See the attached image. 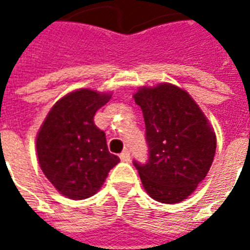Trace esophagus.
<instances>
[{
    "label": "esophagus",
    "mask_w": 250,
    "mask_h": 250,
    "mask_svg": "<svg viewBox=\"0 0 250 250\" xmlns=\"http://www.w3.org/2000/svg\"><path fill=\"white\" fill-rule=\"evenodd\" d=\"M121 160L123 161V162H128L129 158H131V156H129V152L128 150H123V152L121 153Z\"/></svg>",
    "instance_id": "obj_1"
}]
</instances>
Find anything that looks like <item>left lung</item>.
Listing matches in <instances>:
<instances>
[{
  "label": "left lung",
  "instance_id": "8db88e82",
  "mask_svg": "<svg viewBox=\"0 0 250 250\" xmlns=\"http://www.w3.org/2000/svg\"><path fill=\"white\" fill-rule=\"evenodd\" d=\"M144 115L148 164L136 166L145 192L162 204L193 193L213 164L217 136L197 102L170 83L140 86L133 94Z\"/></svg>",
  "mask_w": 250,
  "mask_h": 250
}]
</instances>
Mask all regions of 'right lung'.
Wrapping results in <instances>:
<instances>
[{"label":"right lung","mask_w":250,"mask_h":250,"mask_svg":"<svg viewBox=\"0 0 250 250\" xmlns=\"http://www.w3.org/2000/svg\"><path fill=\"white\" fill-rule=\"evenodd\" d=\"M111 92L80 88L53 105L36 136L37 160L48 180L70 200H84L101 189L119 158L109 152L105 132L93 117Z\"/></svg>","instance_id":"add662e5"}]
</instances>
